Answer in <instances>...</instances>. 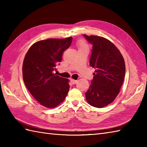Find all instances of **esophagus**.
Here are the masks:
<instances>
[{
  "instance_id": "esophagus-1",
  "label": "esophagus",
  "mask_w": 147,
  "mask_h": 147,
  "mask_svg": "<svg viewBox=\"0 0 147 147\" xmlns=\"http://www.w3.org/2000/svg\"><path fill=\"white\" fill-rule=\"evenodd\" d=\"M70 81H71V82L72 83V84H73V85H74V84H76L77 83V80H75L71 79Z\"/></svg>"
}]
</instances>
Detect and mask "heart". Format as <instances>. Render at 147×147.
<instances>
[{
  "mask_svg": "<svg viewBox=\"0 0 147 147\" xmlns=\"http://www.w3.org/2000/svg\"><path fill=\"white\" fill-rule=\"evenodd\" d=\"M78 46L79 49H87L86 43L85 41H83V40H80V41L78 42Z\"/></svg>",
  "mask_w": 147,
  "mask_h": 147,
  "instance_id": "1",
  "label": "heart"
}]
</instances>
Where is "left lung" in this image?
Wrapping results in <instances>:
<instances>
[{
    "instance_id": "1",
    "label": "left lung",
    "mask_w": 147,
    "mask_h": 147,
    "mask_svg": "<svg viewBox=\"0 0 147 147\" xmlns=\"http://www.w3.org/2000/svg\"><path fill=\"white\" fill-rule=\"evenodd\" d=\"M92 45L90 65L95 69L93 79L85 93L93 107L102 108L114 101L123 85L125 64L123 55L113 43L103 37L83 35Z\"/></svg>"
}]
</instances>
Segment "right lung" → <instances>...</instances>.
Returning a JSON list of instances; mask_svg holds the SVG:
<instances>
[{
    "label": "right lung",
    "mask_w": 147,
    "mask_h": 147,
    "mask_svg": "<svg viewBox=\"0 0 147 147\" xmlns=\"http://www.w3.org/2000/svg\"><path fill=\"white\" fill-rule=\"evenodd\" d=\"M71 36L65 39L41 40L31 47L24 57L23 77L31 94L40 104L54 108L64 101L69 90L67 79L53 73L64 51L69 47Z\"/></svg>",
    "instance_id": "obj_1"
}]
</instances>
